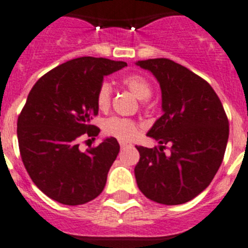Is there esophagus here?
Returning <instances> with one entry per match:
<instances>
[{
    "mask_svg": "<svg viewBox=\"0 0 248 248\" xmlns=\"http://www.w3.org/2000/svg\"><path fill=\"white\" fill-rule=\"evenodd\" d=\"M120 146H121V148H124V147H127V146H130L128 145V143H127V142H120Z\"/></svg>",
    "mask_w": 248,
    "mask_h": 248,
    "instance_id": "34e87169",
    "label": "esophagus"
}]
</instances>
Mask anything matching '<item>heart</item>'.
<instances>
[{"label": "heart", "mask_w": 248, "mask_h": 248, "mask_svg": "<svg viewBox=\"0 0 248 248\" xmlns=\"http://www.w3.org/2000/svg\"><path fill=\"white\" fill-rule=\"evenodd\" d=\"M122 83L126 86L139 100L146 101L152 94V86L150 81L142 75L132 73L122 78ZM112 87L108 82H102L96 93V103L100 109H107L111 103ZM103 131L121 141H130L139 133V124L136 122L121 117H109L103 122Z\"/></svg>", "instance_id": "b5f03b06"}]
</instances>
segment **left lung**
Returning a JSON list of instances; mask_svg holds the SVG:
<instances>
[{
    "instance_id": "1",
    "label": "left lung",
    "mask_w": 248,
    "mask_h": 248,
    "mask_svg": "<svg viewBox=\"0 0 248 248\" xmlns=\"http://www.w3.org/2000/svg\"><path fill=\"white\" fill-rule=\"evenodd\" d=\"M160 83L163 115L147 136L157 148L136 146L137 186L162 204H182L207 188L222 163L228 141V120L218 96L203 78L167 59L137 61ZM171 145L165 155L163 144Z\"/></svg>"
}]
</instances>
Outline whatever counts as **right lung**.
Returning <instances> with one entry per match:
<instances>
[{"label":"right lung","instance_id":"add662e5","mask_svg":"<svg viewBox=\"0 0 248 248\" xmlns=\"http://www.w3.org/2000/svg\"><path fill=\"white\" fill-rule=\"evenodd\" d=\"M127 66L124 61L79 57L47 72L30 91L17 121L23 165L33 184L49 199L77 206L103 191L120 145L103 139L86 152L79 137L98 136L91 124L98 115L96 93L103 77Z\"/></svg>","mask_w":248,"mask_h":248}]
</instances>
